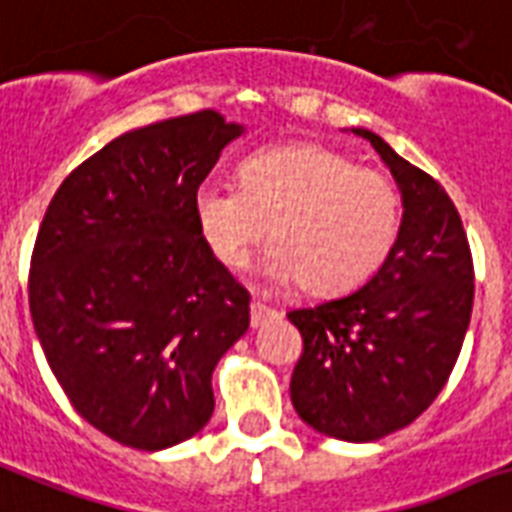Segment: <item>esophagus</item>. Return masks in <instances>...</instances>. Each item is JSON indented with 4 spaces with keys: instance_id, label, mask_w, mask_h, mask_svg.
I'll list each match as a JSON object with an SVG mask.
<instances>
[{
    "instance_id": "1",
    "label": "esophagus",
    "mask_w": 512,
    "mask_h": 512,
    "mask_svg": "<svg viewBox=\"0 0 512 512\" xmlns=\"http://www.w3.org/2000/svg\"><path fill=\"white\" fill-rule=\"evenodd\" d=\"M275 317H277V312L272 309V306L259 304V301H253V304H251V325L253 327L264 325V322L275 320Z\"/></svg>"
}]
</instances>
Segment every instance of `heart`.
<instances>
[{
    "label": "heart",
    "instance_id": "heart-1",
    "mask_svg": "<svg viewBox=\"0 0 512 512\" xmlns=\"http://www.w3.org/2000/svg\"><path fill=\"white\" fill-rule=\"evenodd\" d=\"M192 211L208 251L232 269L248 264L269 224L275 248L264 275L298 280L314 296L357 288L386 261L399 235L391 179L309 142L245 158L237 187L200 185Z\"/></svg>",
    "mask_w": 512,
    "mask_h": 512
}]
</instances>
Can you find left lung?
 Listing matches in <instances>:
<instances>
[{
	"label": "left lung",
	"mask_w": 512,
	"mask_h": 512,
	"mask_svg": "<svg viewBox=\"0 0 512 512\" xmlns=\"http://www.w3.org/2000/svg\"><path fill=\"white\" fill-rule=\"evenodd\" d=\"M351 132L391 171L402 224L362 288L288 312L304 338L290 402L314 431L365 444L410 425L447 383L473 309V261L444 187L370 129Z\"/></svg>",
	"instance_id": "8db88e82"
}]
</instances>
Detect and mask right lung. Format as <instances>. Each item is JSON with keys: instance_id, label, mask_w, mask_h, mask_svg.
Wrapping results in <instances>:
<instances>
[{"instance_id": "1", "label": "right lung", "mask_w": 512, "mask_h": 512, "mask_svg": "<svg viewBox=\"0 0 512 512\" xmlns=\"http://www.w3.org/2000/svg\"><path fill=\"white\" fill-rule=\"evenodd\" d=\"M245 132L216 110L121 134L49 203L28 275L36 338L73 410L118 444L174 447L214 415L211 375L251 296L208 251L192 198Z\"/></svg>"}]
</instances>
